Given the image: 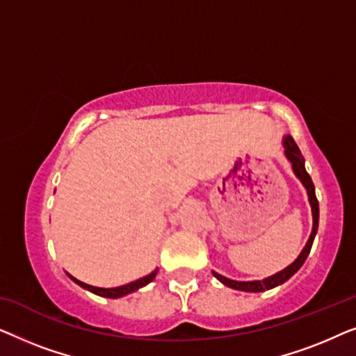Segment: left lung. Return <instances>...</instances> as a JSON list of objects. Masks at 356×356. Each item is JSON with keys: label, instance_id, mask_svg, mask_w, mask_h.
Masks as SVG:
<instances>
[{"label": "left lung", "instance_id": "1", "mask_svg": "<svg viewBox=\"0 0 356 356\" xmlns=\"http://www.w3.org/2000/svg\"><path fill=\"white\" fill-rule=\"evenodd\" d=\"M282 144H284L285 157L291 163V170H293L295 177L300 179L301 184H303L305 189H306V194H308V201H309V206H311V213H313V230H311L309 240L305 245L303 251L300 252V256L296 257V259L291 262L290 266H286L285 269H282L280 272H277V274L270 275V277H266V279H262V280H250V282H240V280H232V279H228V277L220 275V274H218V272L212 270V274H213V277H216L217 280H220L223 285L230 286V289H233V290L252 291V293H257V291L270 290V289H275V286H279L282 284H285V282L289 280L291 275H295L296 272L300 270V267L303 266V262L306 261V257H308L309 251H311V246H313L316 233H318L319 202H318V199H316V191H314L313 179H311V177H309L308 172H306V168H305L303 155H301L298 145H296V143L293 140V138H291V136H289V134L284 136V140H282Z\"/></svg>", "mask_w": 356, "mask_h": 356}]
</instances>
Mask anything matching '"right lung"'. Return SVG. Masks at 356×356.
<instances>
[{
	"label": "right lung",
	"instance_id": "add662e5",
	"mask_svg": "<svg viewBox=\"0 0 356 356\" xmlns=\"http://www.w3.org/2000/svg\"><path fill=\"white\" fill-rule=\"evenodd\" d=\"M157 272H159V269H155L154 272H150L149 275L143 277V279H138V280L131 282V284H126V285H121V286H115V289H100V286L87 285V284H84V282L77 280L76 277H72V275L67 274V272H66V274H67V277H70L72 282H76L77 285L82 286V289L92 291V293H95V295H99V296H104V298H121V296L133 293V291L143 289V286L150 284V282L155 279V275H157Z\"/></svg>",
	"mask_w": 356,
	"mask_h": 356
}]
</instances>
